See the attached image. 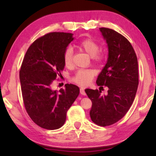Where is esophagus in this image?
Segmentation results:
<instances>
[{
	"mask_svg": "<svg viewBox=\"0 0 156 156\" xmlns=\"http://www.w3.org/2000/svg\"><path fill=\"white\" fill-rule=\"evenodd\" d=\"M80 94L82 95H83V96H85V95H86L85 91H84V89L83 88H80Z\"/></svg>",
	"mask_w": 156,
	"mask_h": 156,
	"instance_id": "34e87169",
	"label": "esophagus"
}]
</instances>
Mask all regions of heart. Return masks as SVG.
<instances>
[{
    "instance_id": "heart-1",
    "label": "heart",
    "mask_w": 156,
    "mask_h": 156,
    "mask_svg": "<svg viewBox=\"0 0 156 156\" xmlns=\"http://www.w3.org/2000/svg\"><path fill=\"white\" fill-rule=\"evenodd\" d=\"M77 47L79 49L87 53L89 56H91L94 62L96 63L102 62L106 57V55L103 51H99L100 44L98 43L92 38L84 39L79 42ZM72 49L67 48L63 54V61L66 67L72 66ZM95 75H96V72L92 69H81L77 71L74 76L72 78V80L80 85H86L92 80Z\"/></svg>"
}]
</instances>
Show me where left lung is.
<instances>
[{
	"label": "left lung",
	"instance_id": "obj_1",
	"mask_svg": "<svg viewBox=\"0 0 156 156\" xmlns=\"http://www.w3.org/2000/svg\"><path fill=\"white\" fill-rule=\"evenodd\" d=\"M109 49L107 62L97 78L100 88H109L107 95L98 89H85L92 102L91 120L107 126L125 115L135 98L138 86V64L135 51L127 39L112 29L101 27Z\"/></svg>",
	"mask_w": 156,
	"mask_h": 156
}]
</instances>
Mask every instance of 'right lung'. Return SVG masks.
Wrapping results in <instances>:
<instances>
[{"label": "right lung", "instance_id": "obj_1", "mask_svg": "<svg viewBox=\"0 0 156 156\" xmlns=\"http://www.w3.org/2000/svg\"><path fill=\"white\" fill-rule=\"evenodd\" d=\"M73 34L51 32L29 47L20 69V82L26 112L41 127L54 130L64 125L67 112L77 98L78 87L66 84L59 91L51 84L64 69L63 54Z\"/></svg>", "mask_w": 156, "mask_h": 156}]
</instances>
